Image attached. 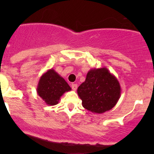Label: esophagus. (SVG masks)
Listing matches in <instances>:
<instances>
[{
	"mask_svg": "<svg viewBox=\"0 0 154 154\" xmlns=\"http://www.w3.org/2000/svg\"><path fill=\"white\" fill-rule=\"evenodd\" d=\"M71 88H72V89L74 90V91H76L77 88V85L76 84V83H72V84H71Z\"/></svg>",
	"mask_w": 154,
	"mask_h": 154,
	"instance_id": "34e87169",
	"label": "esophagus"
}]
</instances>
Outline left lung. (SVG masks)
Instances as JSON below:
<instances>
[{
  "mask_svg": "<svg viewBox=\"0 0 154 154\" xmlns=\"http://www.w3.org/2000/svg\"><path fill=\"white\" fill-rule=\"evenodd\" d=\"M120 83L106 68H91L86 80L77 88L82 105L93 113H103L112 109L121 97Z\"/></svg>",
  "mask_w": 154,
  "mask_h": 154,
  "instance_id": "obj_1",
  "label": "left lung"
}]
</instances>
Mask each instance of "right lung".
<instances>
[{
    "instance_id": "right-lung-1",
    "label": "right lung",
    "mask_w": 154,
    "mask_h": 154,
    "mask_svg": "<svg viewBox=\"0 0 154 154\" xmlns=\"http://www.w3.org/2000/svg\"><path fill=\"white\" fill-rule=\"evenodd\" d=\"M71 90L65 79L53 68L41 76L36 88L38 95L49 106L57 104L63 94Z\"/></svg>"
}]
</instances>
